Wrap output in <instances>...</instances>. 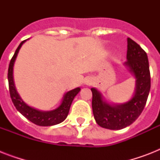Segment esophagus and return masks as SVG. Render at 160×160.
Listing matches in <instances>:
<instances>
[{"instance_id":"1","label":"esophagus","mask_w":160,"mask_h":160,"mask_svg":"<svg viewBox=\"0 0 160 160\" xmlns=\"http://www.w3.org/2000/svg\"><path fill=\"white\" fill-rule=\"evenodd\" d=\"M91 83H92L91 80H90V79H85V85H90Z\"/></svg>"}]
</instances>
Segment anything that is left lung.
Here are the masks:
<instances>
[{
	"mask_svg": "<svg viewBox=\"0 0 160 160\" xmlns=\"http://www.w3.org/2000/svg\"><path fill=\"white\" fill-rule=\"evenodd\" d=\"M127 61L124 66L135 79L132 98L124 104H109L95 88L92 91V109L96 123L109 129H121L134 123L143 111L150 90V73L146 52L131 40L127 39Z\"/></svg>",
	"mask_w": 160,
	"mask_h": 160,
	"instance_id": "8db88e82",
	"label": "left lung"
}]
</instances>
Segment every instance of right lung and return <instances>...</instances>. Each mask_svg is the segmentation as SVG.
Wrapping results in <instances>:
<instances>
[{
  "mask_svg": "<svg viewBox=\"0 0 160 160\" xmlns=\"http://www.w3.org/2000/svg\"><path fill=\"white\" fill-rule=\"evenodd\" d=\"M26 41H23L16 49V52L14 54L13 57L11 60L8 69V82H9V90L12 102L16 107V109L21 113L22 115L26 117V119L34 123L35 124L40 126H51L63 122L66 119L69 111H70V105L72 103L74 98L76 96L78 93L80 91V88L77 87L68 91L64 95L62 101L60 105L56 109L51 110V111H42L36 109L33 107L29 106L26 103L23 101L20 95L16 89V85L14 83L13 78V68L14 64L17 57L20 49L22 46Z\"/></svg>",
  "mask_w": 160,
  "mask_h": 160,
  "instance_id": "1",
  "label": "right lung"
}]
</instances>
